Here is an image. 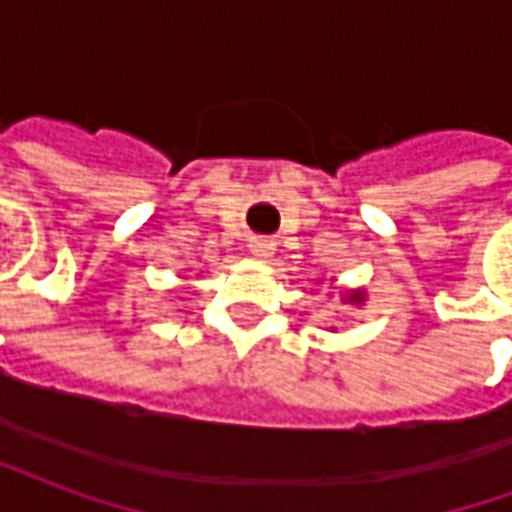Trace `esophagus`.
<instances>
[{"label":"esophagus","mask_w":512,"mask_h":512,"mask_svg":"<svg viewBox=\"0 0 512 512\" xmlns=\"http://www.w3.org/2000/svg\"><path fill=\"white\" fill-rule=\"evenodd\" d=\"M274 241H268V238H252L249 241V252L257 257V260H271L274 257Z\"/></svg>","instance_id":"obj_1"}]
</instances>
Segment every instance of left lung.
<instances>
[{"label": "left lung", "mask_w": 512, "mask_h": 512, "mask_svg": "<svg viewBox=\"0 0 512 512\" xmlns=\"http://www.w3.org/2000/svg\"><path fill=\"white\" fill-rule=\"evenodd\" d=\"M343 301L345 304H356V307H362L365 304V290H348V293H343Z\"/></svg>", "instance_id": "1"}]
</instances>
